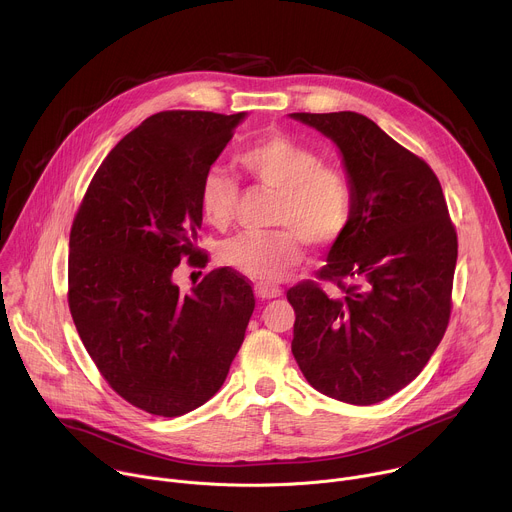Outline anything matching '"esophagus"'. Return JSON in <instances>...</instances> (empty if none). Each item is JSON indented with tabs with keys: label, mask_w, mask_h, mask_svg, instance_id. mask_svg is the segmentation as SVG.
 Listing matches in <instances>:
<instances>
[{
	"label": "esophagus",
	"mask_w": 512,
	"mask_h": 512,
	"mask_svg": "<svg viewBox=\"0 0 512 512\" xmlns=\"http://www.w3.org/2000/svg\"><path fill=\"white\" fill-rule=\"evenodd\" d=\"M283 291L277 285H267V283H259L255 285V296L259 300H271V298H279Z\"/></svg>",
	"instance_id": "34e87169"
}]
</instances>
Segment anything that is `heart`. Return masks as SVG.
<instances>
[{
  "mask_svg": "<svg viewBox=\"0 0 512 512\" xmlns=\"http://www.w3.org/2000/svg\"><path fill=\"white\" fill-rule=\"evenodd\" d=\"M247 178L275 192L273 227L269 235L241 233L221 245V259L255 281H271L302 259L304 243L322 251L348 229L354 212V188L348 174L322 162L312 145L269 131L237 154ZM239 186L223 168H208L200 180L198 202L206 221L225 227L235 210Z\"/></svg>",
  "mask_w": 512,
  "mask_h": 512,
  "instance_id": "b5f03b06",
  "label": "heart"
}]
</instances>
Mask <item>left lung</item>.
<instances>
[{"label":"left lung","instance_id":"1","mask_svg":"<svg viewBox=\"0 0 512 512\" xmlns=\"http://www.w3.org/2000/svg\"><path fill=\"white\" fill-rule=\"evenodd\" d=\"M291 117L334 139L354 188L352 221L318 279L287 289L291 352L316 391L373 405L407 387L444 338L456 227L435 172L375 121L354 111Z\"/></svg>","mask_w":512,"mask_h":512}]
</instances>
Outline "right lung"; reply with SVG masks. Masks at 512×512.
I'll list each match as a JSON object with an SVG mask.
<instances>
[{
  "label": "right lung",
  "mask_w": 512,
  "mask_h": 512,
  "mask_svg": "<svg viewBox=\"0 0 512 512\" xmlns=\"http://www.w3.org/2000/svg\"><path fill=\"white\" fill-rule=\"evenodd\" d=\"M243 117H148L103 160L70 227V316L107 385L152 415H184L223 387L255 310L231 267L192 294L174 283L180 261H206L194 243L200 180Z\"/></svg>",
  "instance_id": "add662e5"
}]
</instances>
